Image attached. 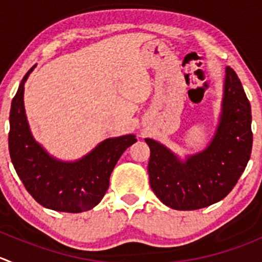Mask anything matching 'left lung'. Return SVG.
Listing matches in <instances>:
<instances>
[{
    "label": "left lung",
    "instance_id": "8db88e82",
    "mask_svg": "<svg viewBox=\"0 0 262 262\" xmlns=\"http://www.w3.org/2000/svg\"><path fill=\"white\" fill-rule=\"evenodd\" d=\"M251 105L232 68L225 69L222 115L204 151L182 161L151 138L149 184L157 199L174 210H199L227 197L245 171L252 149Z\"/></svg>",
    "mask_w": 262,
    "mask_h": 262
}]
</instances>
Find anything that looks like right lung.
I'll return each instance as SVG.
<instances>
[{"label":"right lung","instance_id":"1","mask_svg":"<svg viewBox=\"0 0 262 262\" xmlns=\"http://www.w3.org/2000/svg\"><path fill=\"white\" fill-rule=\"evenodd\" d=\"M25 74L10 110L9 149L12 165L33 199L46 209L82 212L93 209L103 199L110 175L123 152L136 143L133 134L108 138L74 162L50 156L34 141L24 108Z\"/></svg>","mask_w":262,"mask_h":262}]
</instances>
